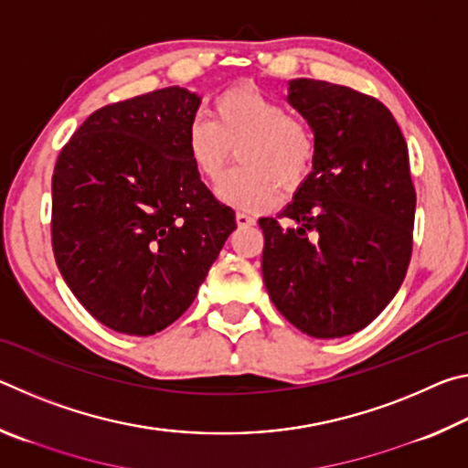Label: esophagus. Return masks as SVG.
Listing matches in <instances>:
<instances>
[{"label": "esophagus", "mask_w": 468, "mask_h": 468, "mask_svg": "<svg viewBox=\"0 0 468 468\" xmlns=\"http://www.w3.org/2000/svg\"><path fill=\"white\" fill-rule=\"evenodd\" d=\"M235 220H237V225H239V227H251V225H256V218L250 217V215H245V212H237Z\"/></svg>", "instance_id": "1"}]
</instances>
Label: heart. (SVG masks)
<instances>
[{
    "mask_svg": "<svg viewBox=\"0 0 468 468\" xmlns=\"http://www.w3.org/2000/svg\"><path fill=\"white\" fill-rule=\"evenodd\" d=\"M237 148L241 167L227 173L217 196L233 208H271L279 186L287 194L310 179L318 144L310 125L287 113L272 94L243 82L212 101V120L196 115L186 128V153L197 176L217 181Z\"/></svg>",
    "mask_w": 468,
    "mask_h": 468,
    "instance_id": "heart-1",
    "label": "heart"
}]
</instances>
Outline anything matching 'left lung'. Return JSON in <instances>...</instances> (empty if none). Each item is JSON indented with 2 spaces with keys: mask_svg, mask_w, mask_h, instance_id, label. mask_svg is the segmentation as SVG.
Listing matches in <instances>:
<instances>
[{
  "mask_svg": "<svg viewBox=\"0 0 468 468\" xmlns=\"http://www.w3.org/2000/svg\"><path fill=\"white\" fill-rule=\"evenodd\" d=\"M289 102L318 156L279 218H260L266 291L292 326L340 338L374 322L405 281L415 187L407 142L386 105L348 86L297 78Z\"/></svg>",
  "mask_w": 468,
  "mask_h": 468,
  "instance_id": "obj_1",
  "label": "left lung"
}]
</instances>
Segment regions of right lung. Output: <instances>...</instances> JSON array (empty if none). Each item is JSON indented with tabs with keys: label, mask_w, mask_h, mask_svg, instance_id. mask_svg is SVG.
I'll use <instances>...</instances> for the list:
<instances>
[{
	"label": "right lung",
	"mask_w": 468,
	"mask_h": 468,
	"mask_svg": "<svg viewBox=\"0 0 468 468\" xmlns=\"http://www.w3.org/2000/svg\"><path fill=\"white\" fill-rule=\"evenodd\" d=\"M200 97L179 86L111 102L61 148L51 243L94 320L150 336L184 314L237 223L186 153Z\"/></svg>",
	"instance_id": "add662e5"
}]
</instances>
